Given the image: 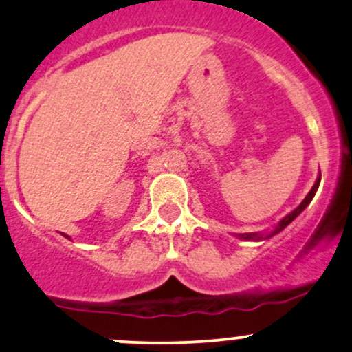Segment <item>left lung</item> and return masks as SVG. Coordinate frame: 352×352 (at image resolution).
Listing matches in <instances>:
<instances>
[{"instance_id":"8db88e82","label":"left lung","mask_w":352,"mask_h":352,"mask_svg":"<svg viewBox=\"0 0 352 352\" xmlns=\"http://www.w3.org/2000/svg\"><path fill=\"white\" fill-rule=\"evenodd\" d=\"M319 184H320V173H319V177H318V180H316V184L312 185V188H311V192H309V194L306 195V199L302 200V202L299 204V207H296L294 210L291 212V214H287L285 215V217L280 220L279 223H277L276 227H274V230H270V232H267V234H258V232H250V234H239L237 237L239 239H244V241H265V239H270L272 237V235H276V234H279L280 230H284L285 227L289 226V223L292 222V220H294L297 215L300 214V212L304 210V208H306L309 204H311V200L314 199V195H316V192H318V188H319Z\"/></svg>"}]
</instances>
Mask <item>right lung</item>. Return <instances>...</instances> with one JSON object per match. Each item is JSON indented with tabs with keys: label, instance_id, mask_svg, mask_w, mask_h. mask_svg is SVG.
<instances>
[{
	"label": "right lung",
	"instance_id": "1",
	"mask_svg": "<svg viewBox=\"0 0 352 352\" xmlns=\"http://www.w3.org/2000/svg\"><path fill=\"white\" fill-rule=\"evenodd\" d=\"M63 237H67V239H69V237H68V235H65V234H63Z\"/></svg>",
	"mask_w": 352,
	"mask_h": 352
}]
</instances>
